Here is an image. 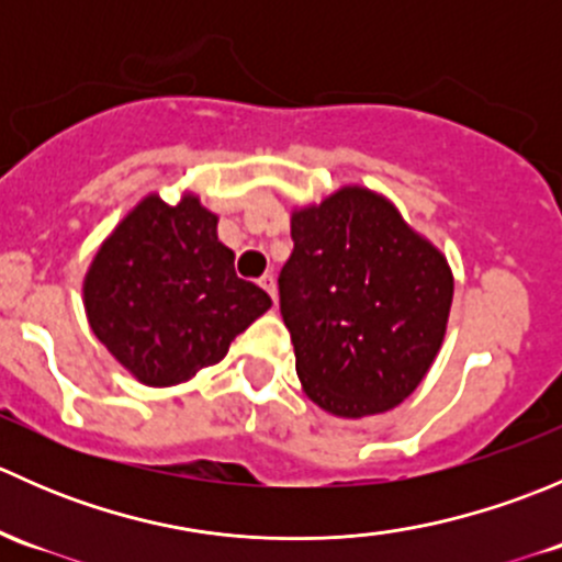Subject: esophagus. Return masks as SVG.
<instances>
[{
    "label": "esophagus",
    "mask_w": 562,
    "mask_h": 562,
    "mask_svg": "<svg viewBox=\"0 0 562 562\" xmlns=\"http://www.w3.org/2000/svg\"><path fill=\"white\" fill-rule=\"evenodd\" d=\"M258 285L263 288V291L269 293V296L274 299V302H277V282H274V277H271V274H263V277H260V280H258Z\"/></svg>",
    "instance_id": "34e87169"
}]
</instances>
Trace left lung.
<instances>
[{"label": "left lung", "instance_id": "obj_1", "mask_svg": "<svg viewBox=\"0 0 562 562\" xmlns=\"http://www.w3.org/2000/svg\"><path fill=\"white\" fill-rule=\"evenodd\" d=\"M280 313L296 375L323 411L386 413L416 391L449 323L454 277L383 195L342 187L291 217Z\"/></svg>", "mask_w": 562, "mask_h": 562}]
</instances>
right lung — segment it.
Instances as JSON below:
<instances>
[{"instance_id":"right-lung-1","label":"right lung","mask_w":562,"mask_h":562,"mask_svg":"<svg viewBox=\"0 0 562 562\" xmlns=\"http://www.w3.org/2000/svg\"><path fill=\"white\" fill-rule=\"evenodd\" d=\"M94 337L146 386H176L225 359L236 334L271 307L236 277L217 214L184 195H149L103 241L83 280Z\"/></svg>"}]
</instances>
